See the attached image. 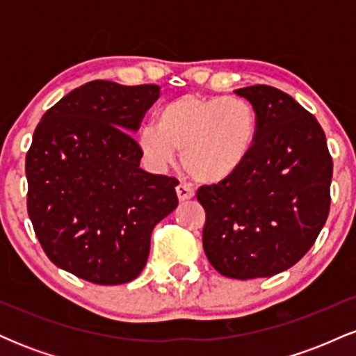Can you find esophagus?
I'll return each instance as SVG.
<instances>
[{"mask_svg": "<svg viewBox=\"0 0 356 356\" xmlns=\"http://www.w3.org/2000/svg\"><path fill=\"white\" fill-rule=\"evenodd\" d=\"M175 192H177V197L181 202L189 201V199L194 197V191H192L189 186H186V184H179V186L175 187Z\"/></svg>", "mask_w": 356, "mask_h": 356, "instance_id": "esophagus-1", "label": "esophagus"}]
</instances>
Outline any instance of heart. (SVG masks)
<instances>
[{"label":"heart","instance_id":"b5f03b06","mask_svg":"<svg viewBox=\"0 0 356 356\" xmlns=\"http://www.w3.org/2000/svg\"><path fill=\"white\" fill-rule=\"evenodd\" d=\"M257 138L256 110L239 97L186 93L155 113V127H142L138 147L157 169L182 150L184 170L201 184H219L243 169Z\"/></svg>","mask_w":356,"mask_h":356}]
</instances>
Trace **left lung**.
I'll return each mask as SVG.
<instances>
[{
  "instance_id": "1",
  "label": "left lung",
  "mask_w": 356,
  "mask_h": 356,
  "mask_svg": "<svg viewBox=\"0 0 356 356\" xmlns=\"http://www.w3.org/2000/svg\"><path fill=\"white\" fill-rule=\"evenodd\" d=\"M256 110L257 138L227 181L202 186V246L222 276H275L313 246L330 212L333 162L321 125L288 93L268 85L234 90Z\"/></svg>"
}]
</instances>
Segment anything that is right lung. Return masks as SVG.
<instances>
[{"instance_id":"right-lung-1","label":"right lung","mask_w":356,"mask_h":356,"mask_svg":"<svg viewBox=\"0 0 356 356\" xmlns=\"http://www.w3.org/2000/svg\"><path fill=\"white\" fill-rule=\"evenodd\" d=\"M159 85L93 80L56 102L26 154L28 216L56 266L95 284H124L144 269L150 234L177 207V179L140 169L130 134Z\"/></svg>"}]
</instances>
